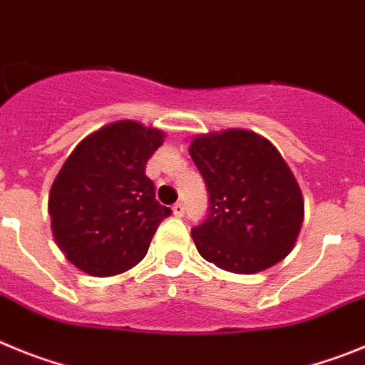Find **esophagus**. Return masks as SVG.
<instances>
[{"mask_svg": "<svg viewBox=\"0 0 365 365\" xmlns=\"http://www.w3.org/2000/svg\"><path fill=\"white\" fill-rule=\"evenodd\" d=\"M183 212H185V205H183L182 202H178V203H175V205H173V215L175 216H183Z\"/></svg>", "mask_w": 365, "mask_h": 365, "instance_id": "esophagus-1", "label": "esophagus"}]
</instances>
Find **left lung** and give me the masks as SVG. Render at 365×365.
I'll return each instance as SVG.
<instances>
[{
	"label": "left lung",
	"instance_id": "left-lung-1",
	"mask_svg": "<svg viewBox=\"0 0 365 365\" xmlns=\"http://www.w3.org/2000/svg\"><path fill=\"white\" fill-rule=\"evenodd\" d=\"M189 154L209 192V216L190 231L196 249L223 271L252 274L293 251L304 198L278 149L244 129L198 134Z\"/></svg>",
	"mask_w": 365,
	"mask_h": 365
}]
</instances>
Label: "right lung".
Instances as JSON below:
<instances>
[{
	"instance_id": "1",
	"label": "right lung",
	"mask_w": 365,
	"mask_h": 365,
	"mask_svg": "<svg viewBox=\"0 0 365 365\" xmlns=\"http://www.w3.org/2000/svg\"><path fill=\"white\" fill-rule=\"evenodd\" d=\"M165 134L120 120L83 138L48 195L52 236L68 262L93 277H114L145 258L170 215L145 176Z\"/></svg>"
}]
</instances>
